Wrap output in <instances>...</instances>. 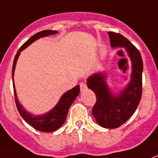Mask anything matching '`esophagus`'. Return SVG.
<instances>
[{"instance_id": "esophagus-1", "label": "esophagus", "mask_w": 158, "mask_h": 158, "mask_svg": "<svg viewBox=\"0 0 158 158\" xmlns=\"http://www.w3.org/2000/svg\"><path fill=\"white\" fill-rule=\"evenodd\" d=\"M87 84H86L85 83H83V82H82L81 83H80V90H81V92H83L84 90H86L87 89Z\"/></svg>"}]
</instances>
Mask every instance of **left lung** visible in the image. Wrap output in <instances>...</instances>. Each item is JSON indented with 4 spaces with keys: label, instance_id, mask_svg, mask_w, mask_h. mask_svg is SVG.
<instances>
[{
    "label": "left lung",
    "instance_id": "8db88e82",
    "mask_svg": "<svg viewBox=\"0 0 158 158\" xmlns=\"http://www.w3.org/2000/svg\"><path fill=\"white\" fill-rule=\"evenodd\" d=\"M112 48L123 47L131 61V80L125 88L114 94L106 83L105 73H96L88 77V88L94 92L97 101L92 114L101 127H119L130 118L136 110L142 96L143 61L139 51L126 37L118 33L108 32Z\"/></svg>",
    "mask_w": 158,
    "mask_h": 158
}]
</instances>
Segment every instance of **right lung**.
Here are the masks:
<instances>
[{"label": "right lung", "mask_w": 158, "mask_h": 158, "mask_svg": "<svg viewBox=\"0 0 158 158\" xmlns=\"http://www.w3.org/2000/svg\"><path fill=\"white\" fill-rule=\"evenodd\" d=\"M57 31L52 30H44L42 31L35 34L33 36H31L29 40H27L25 43L21 46L19 48L17 54L15 55L14 63H13L12 68V76H13V86H14V92H15V103H16L17 109L19 110V114L22 116V118L25 120L28 124H30L32 127H34L35 130L42 131V132H51L54 131L61 127L65 123V120L67 116L68 111L70 109V106L72 105L73 101L76 99V97L79 94V85L75 86L72 89L67 91L64 93L61 97L59 100L58 103L54 106V108L46 113L44 114L35 116L29 112H27L23 106L20 105L18 97H17L16 91H15V83H14V75H15V66H16L17 60L19 58L20 52L23 51L24 48H26L31 44L35 41L36 40L50 35L57 34Z\"/></svg>", "instance_id": "add662e5"}]
</instances>
